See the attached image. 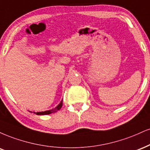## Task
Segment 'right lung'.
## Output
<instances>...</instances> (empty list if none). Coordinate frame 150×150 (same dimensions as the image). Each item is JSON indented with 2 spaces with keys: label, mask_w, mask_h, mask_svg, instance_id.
<instances>
[{
  "label": "right lung",
  "mask_w": 150,
  "mask_h": 150,
  "mask_svg": "<svg viewBox=\"0 0 150 150\" xmlns=\"http://www.w3.org/2000/svg\"><path fill=\"white\" fill-rule=\"evenodd\" d=\"M62 106V100L60 102V103L57 105L55 108L52 109V110H48V111H45V112H36V114L37 115H45V114H50L51 113H54V112H57L58 110H59L61 109Z\"/></svg>",
  "instance_id": "1"
}]
</instances>
